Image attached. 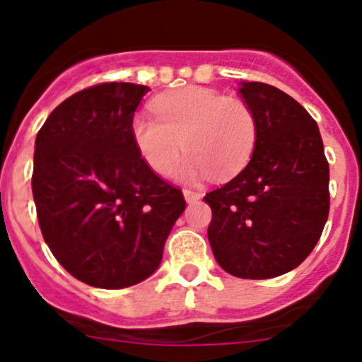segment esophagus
<instances>
[{
	"label": "esophagus",
	"mask_w": 362,
	"mask_h": 362,
	"mask_svg": "<svg viewBox=\"0 0 362 362\" xmlns=\"http://www.w3.org/2000/svg\"><path fill=\"white\" fill-rule=\"evenodd\" d=\"M182 195H185V199H186V202H197V200L200 199V197H202V193L200 192H195V189H182Z\"/></svg>",
	"instance_id": "obj_1"
}]
</instances>
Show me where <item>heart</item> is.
Listing matches in <instances>:
<instances>
[{
	"mask_svg": "<svg viewBox=\"0 0 362 362\" xmlns=\"http://www.w3.org/2000/svg\"><path fill=\"white\" fill-rule=\"evenodd\" d=\"M153 110L156 116L135 114L130 132L141 158L160 176L173 173L181 151L188 156L177 176L188 181L207 174L227 180L252 158L259 124L243 100L192 86L156 98Z\"/></svg>",
	"mask_w": 362,
	"mask_h": 362,
	"instance_id": "b5f03b06",
	"label": "heart"
}]
</instances>
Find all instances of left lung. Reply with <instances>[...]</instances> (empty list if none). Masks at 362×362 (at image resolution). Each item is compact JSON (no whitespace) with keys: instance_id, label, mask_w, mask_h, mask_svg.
Segmentation results:
<instances>
[{"instance_id":"obj_1","label":"left lung","mask_w":362,"mask_h":362,"mask_svg":"<svg viewBox=\"0 0 362 362\" xmlns=\"http://www.w3.org/2000/svg\"><path fill=\"white\" fill-rule=\"evenodd\" d=\"M259 135L248 165L206 193L216 262L245 280L288 273L320 239L329 216V163L320 132L299 102L274 86L241 82Z\"/></svg>"}]
</instances>
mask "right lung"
<instances>
[{
  "label": "right lung",
  "instance_id": "right-lung-1",
  "mask_svg": "<svg viewBox=\"0 0 362 362\" xmlns=\"http://www.w3.org/2000/svg\"><path fill=\"white\" fill-rule=\"evenodd\" d=\"M148 86L102 82L59 103L35 142L31 176L42 235L77 280L124 288L162 262L182 192L139 155L130 124Z\"/></svg>",
  "mask_w": 362,
  "mask_h": 362
}]
</instances>
